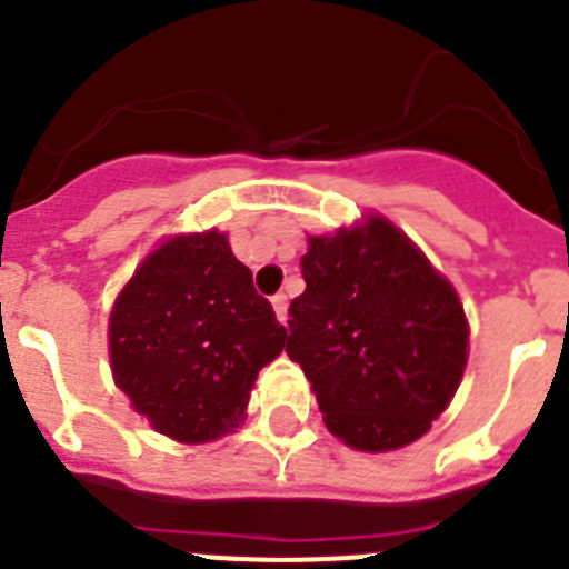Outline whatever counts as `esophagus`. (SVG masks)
<instances>
[{
	"mask_svg": "<svg viewBox=\"0 0 569 569\" xmlns=\"http://www.w3.org/2000/svg\"><path fill=\"white\" fill-rule=\"evenodd\" d=\"M270 301H273L276 319H279L281 325H284V321H288V296H284V293H276Z\"/></svg>",
	"mask_w": 569,
	"mask_h": 569,
	"instance_id": "esophagus-1",
	"label": "esophagus"
}]
</instances>
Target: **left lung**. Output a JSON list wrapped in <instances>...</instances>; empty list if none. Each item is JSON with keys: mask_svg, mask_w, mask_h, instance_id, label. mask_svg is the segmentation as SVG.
Here are the masks:
<instances>
[{"mask_svg": "<svg viewBox=\"0 0 569 569\" xmlns=\"http://www.w3.org/2000/svg\"><path fill=\"white\" fill-rule=\"evenodd\" d=\"M305 293L290 301L288 356L336 439L367 453L421 439L467 365L453 284L385 216L310 236Z\"/></svg>", "mask_w": 569, "mask_h": 569, "instance_id": "8db88e82", "label": "left lung"}]
</instances>
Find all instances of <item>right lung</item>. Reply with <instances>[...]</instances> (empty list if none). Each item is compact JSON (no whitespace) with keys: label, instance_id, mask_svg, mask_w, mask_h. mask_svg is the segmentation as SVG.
<instances>
[{"label":"right lung","instance_id":"right-lung-1","mask_svg":"<svg viewBox=\"0 0 569 569\" xmlns=\"http://www.w3.org/2000/svg\"><path fill=\"white\" fill-rule=\"evenodd\" d=\"M284 336L219 230L159 244L119 293L108 328L119 390L153 430L184 445L239 427Z\"/></svg>","mask_w":569,"mask_h":569}]
</instances>
